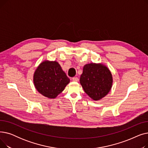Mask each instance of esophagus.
Returning <instances> with one entry per match:
<instances>
[{
  "instance_id": "34e87169",
  "label": "esophagus",
  "mask_w": 148,
  "mask_h": 148,
  "mask_svg": "<svg viewBox=\"0 0 148 148\" xmlns=\"http://www.w3.org/2000/svg\"><path fill=\"white\" fill-rule=\"evenodd\" d=\"M72 80H73V82H78L79 81L78 77H73V78L72 79Z\"/></svg>"
}]
</instances>
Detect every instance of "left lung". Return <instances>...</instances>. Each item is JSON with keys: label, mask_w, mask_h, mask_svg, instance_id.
<instances>
[{"label": "left lung", "mask_w": 148, "mask_h": 148, "mask_svg": "<svg viewBox=\"0 0 148 148\" xmlns=\"http://www.w3.org/2000/svg\"><path fill=\"white\" fill-rule=\"evenodd\" d=\"M80 82L86 94L92 99L99 100L110 92L113 83L111 72L101 64L91 63L85 65Z\"/></svg>", "instance_id": "1"}]
</instances>
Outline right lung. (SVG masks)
<instances>
[{"instance_id": "obj_1", "label": "right lung", "mask_w": 148, "mask_h": 148, "mask_svg": "<svg viewBox=\"0 0 148 148\" xmlns=\"http://www.w3.org/2000/svg\"><path fill=\"white\" fill-rule=\"evenodd\" d=\"M69 79L56 61L45 60L35 70L34 83L36 90L49 98H55L69 83Z\"/></svg>"}]
</instances>
